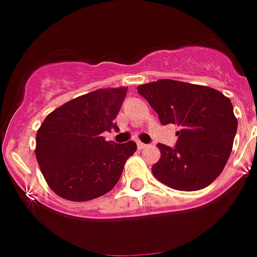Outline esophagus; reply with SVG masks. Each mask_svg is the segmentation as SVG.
<instances>
[{"mask_svg": "<svg viewBox=\"0 0 257 257\" xmlns=\"http://www.w3.org/2000/svg\"><path fill=\"white\" fill-rule=\"evenodd\" d=\"M137 147L140 149V150H144V149H149L150 146H149V145H146V144H142V142H138Z\"/></svg>", "mask_w": 257, "mask_h": 257, "instance_id": "34e87169", "label": "esophagus"}]
</instances>
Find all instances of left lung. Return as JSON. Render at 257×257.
I'll return each mask as SVG.
<instances>
[{
    "instance_id": "1",
    "label": "left lung",
    "mask_w": 257,
    "mask_h": 257,
    "mask_svg": "<svg viewBox=\"0 0 257 257\" xmlns=\"http://www.w3.org/2000/svg\"><path fill=\"white\" fill-rule=\"evenodd\" d=\"M159 115L163 125L177 124V144H159V162L153 175L162 184L195 191L215 181L224 169L238 121L230 99L209 86L163 79L137 88Z\"/></svg>"
}]
</instances>
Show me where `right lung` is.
Here are the masks:
<instances>
[{"instance_id":"1","label":"right lung","mask_w":257,"mask_h":257,"mask_svg":"<svg viewBox=\"0 0 257 257\" xmlns=\"http://www.w3.org/2000/svg\"><path fill=\"white\" fill-rule=\"evenodd\" d=\"M128 88H107L71 99L49 113L36 135V158L49 187L71 202L104 195L119 181L136 142L113 144L103 132L117 129Z\"/></svg>"}]
</instances>
